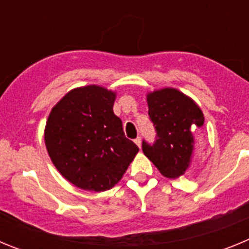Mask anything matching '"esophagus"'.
<instances>
[{
    "instance_id": "obj_1",
    "label": "esophagus",
    "mask_w": 249,
    "mask_h": 249,
    "mask_svg": "<svg viewBox=\"0 0 249 249\" xmlns=\"http://www.w3.org/2000/svg\"><path fill=\"white\" fill-rule=\"evenodd\" d=\"M135 143L137 144V146L140 147V148H141V137H137V138H136V140H135Z\"/></svg>"
}]
</instances>
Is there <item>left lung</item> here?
I'll return each instance as SVG.
<instances>
[{
	"mask_svg": "<svg viewBox=\"0 0 249 249\" xmlns=\"http://www.w3.org/2000/svg\"><path fill=\"white\" fill-rule=\"evenodd\" d=\"M147 102L156 140L153 143L142 141V151L164 177H179L190 169L198 151L196 132L203 127V113L175 89L149 93Z\"/></svg>",
	"mask_w": 249,
	"mask_h": 249,
	"instance_id": "8db88e82",
	"label": "left lung"
}]
</instances>
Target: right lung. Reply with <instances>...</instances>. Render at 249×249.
Listing matches in <instances>:
<instances>
[{"instance_id":"obj_1","label":"right lung","mask_w":249,"mask_h":249,"mask_svg":"<svg viewBox=\"0 0 249 249\" xmlns=\"http://www.w3.org/2000/svg\"><path fill=\"white\" fill-rule=\"evenodd\" d=\"M116 94L98 86L68 92L46 123L45 142L63 177L86 191L109 190L122 178L138 147L113 113Z\"/></svg>"}]
</instances>
